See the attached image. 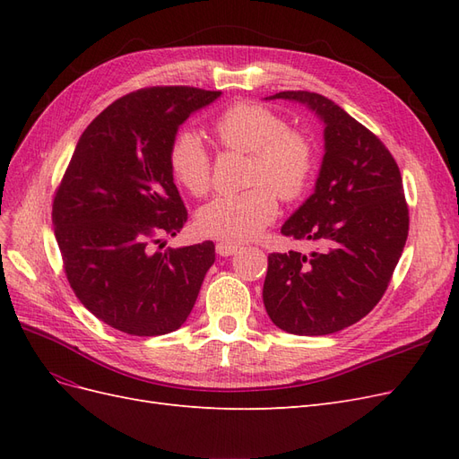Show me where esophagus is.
<instances>
[{"instance_id": "esophagus-1", "label": "esophagus", "mask_w": 459, "mask_h": 459, "mask_svg": "<svg viewBox=\"0 0 459 459\" xmlns=\"http://www.w3.org/2000/svg\"><path fill=\"white\" fill-rule=\"evenodd\" d=\"M239 251H241V247L235 245V243H228V241L216 243V253H218L220 256H231V255L239 253Z\"/></svg>"}]
</instances>
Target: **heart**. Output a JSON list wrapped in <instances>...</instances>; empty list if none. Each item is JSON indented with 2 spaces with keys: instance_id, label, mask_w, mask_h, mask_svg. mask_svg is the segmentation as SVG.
<instances>
[{
  "instance_id": "obj_1",
  "label": "heart",
  "mask_w": 459,
  "mask_h": 459,
  "mask_svg": "<svg viewBox=\"0 0 459 459\" xmlns=\"http://www.w3.org/2000/svg\"><path fill=\"white\" fill-rule=\"evenodd\" d=\"M212 134L221 147L251 155L247 182L253 187L206 203L197 214L199 230L221 241L253 239L277 216V195L293 201L310 186L314 145L304 134L289 130L283 117L255 103L224 110L214 120ZM169 166L191 195L201 197L211 189V157L195 132L184 130L174 137Z\"/></svg>"
}]
</instances>
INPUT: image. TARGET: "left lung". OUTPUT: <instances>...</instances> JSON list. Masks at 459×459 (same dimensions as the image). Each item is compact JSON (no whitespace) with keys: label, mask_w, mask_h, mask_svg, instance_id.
Here are the masks:
<instances>
[{"label":"left lung","mask_w":459,"mask_h":459,"mask_svg":"<svg viewBox=\"0 0 459 459\" xmlns=\"http://www.w3.org/2000/svg\"><path fill=\"white\" fill-rule=\"evenodd\" d=\"M266 100L308 107L324 122L325 152L314 193L281 228L316 248L268 256L264 307L287 333L329 335L368 316L391 283L410 226L402 176L379 137L327 97L280 91Z\"/></svg>","instance_id":"left-lung-1"}]
</instances>
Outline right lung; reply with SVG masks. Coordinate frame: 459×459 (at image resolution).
I'll return each instance as SVG.
<instances>
[{
	"mask_svg": "<svg viewBox=\"0 0 459 459\" xmlns=\"http://www.w3.org/2000/svg\"><path fill=\"white\" fill-rule=\"evenodd\" d=\"M221 91L145 88L108 105L80 135L53 199L55 239L74 295L101 322L135 337L184 325L214 243L157 251L187 211L169 166L178 128Z\"/></svg>",
	"mask_w": 459,
	"mask_h": 459,
	"instance_id": "1",
	"label": "right lung"
}]
</instances>
